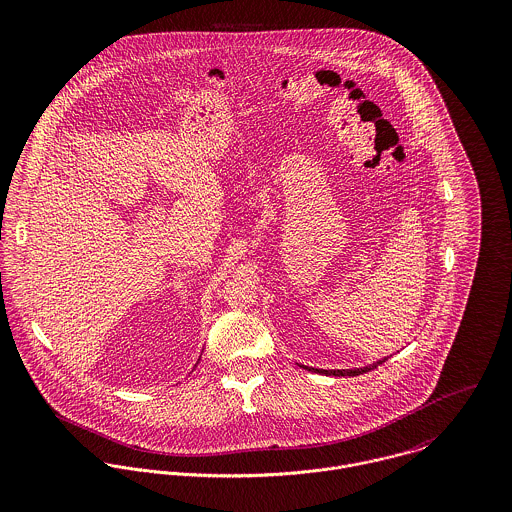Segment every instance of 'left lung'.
Returning <instances> with one entry per match:
<instances>
[{
    "instance_id": "1",
    "label": "left lung",
    "mask_w": 512,
    "mask_h": 512,
    "mask_svg": "<svg viewBox=\"0 0 512 512\" xmlns=\"http://www.w3.org/2000/svg\"><path fill=\"white\" fill-rule=\"evenodd\" d=\"M384 361H388V357L372 363V365L361 366V368H339V370H325V368H311V366H303L311 372H319V374H325V376H357V374H365L368 370H374L376 366L382 365Z\"/></svg>"
}]
</instances>
